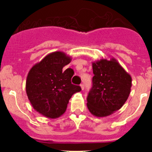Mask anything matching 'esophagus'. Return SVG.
<instances>
[{"label": "esophagus", "instance_id": "esophagus-1", "mask_svg": "<svg viewBox=\"0 0 152 152\" xmlns=\"http://www.w3.org/2000/svg\"><path fill=\"white\" fill-rule=\"evenodd\" d=\"M80 88H81V90H84V84H80Z\"/></svg>", "mask_w": 152, "mask_h": 152}]
</instances>
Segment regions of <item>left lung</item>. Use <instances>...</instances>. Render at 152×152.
Returning <instances> with one entry per match:
<instances>
[{"label": "left lung", "instance_id": "obj_1", "mask_svg": "<svg viewBox=\"0 0 152 152\" xmlns=\"http://www.w3.org/2000/svg\"><path fill=\"white\" fill-rule=\"evenodd\" d=\"M92 67L94 76L87 106L92 115L105 117L124 105L131 91L132 77L114 58L94 61Z\"/></svg>", "mask_w": 152, "mask_h": 152}]
</instances>
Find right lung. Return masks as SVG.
Wrapping results in <instances>:
<instances>
[{"instance_id": "add662e5", "label": "right lung", "mask_w": 152, "mask_h": 152, "mask_svg": "<svg viewBox=\"0 0 152 152\" xmlns=\"http://www.w3.org/2000/svg\"><path fill=\"white\" fill-rule=\"evenodd\" d=\"M72 58L60 51L47 55L34 64L28 73L26 92L35 110L50 119L59 117L65 112L72 95L81 91L71 82L72 68L63 71Z\"/></svg>"}]
</instances>
